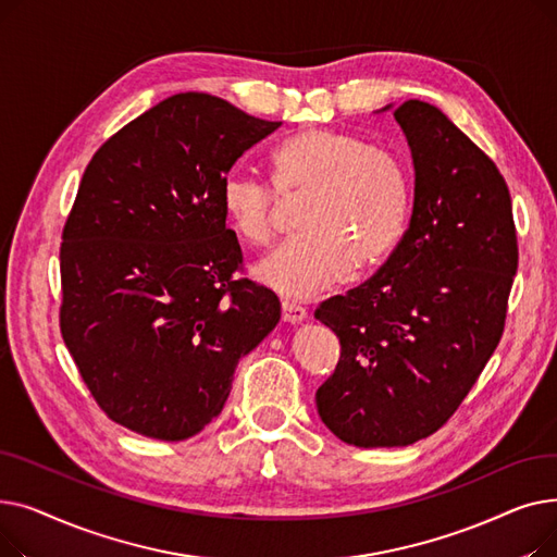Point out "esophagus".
Wrapping results in <instances>:
<instances>
[{"mask_svg":"<svg viewBox=\"0 0 557 557\" xmlns=\"http://www.w3.org/2000/svg\"><path fill=\"white\" fill-rule=\"evenodd\" d=\"M307 315H309V313H307L305 307H300V305H296V302H288V300L282 302V320H284V323L300 325V323H305Z\"/></svg>","mask_w":557,"mask_h":557,"instance_id":"obj_1","label":"esophagus"}]
</instances>
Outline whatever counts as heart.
I'll use <instances>...</instances> for the list:
<instances>
[{"label": "heart", "mask_w": 557, "mask_h": 557, "mask_svg": "<svg viewBox=\"0 0 557 557\" xmlns=\"http://www.w3.org/2000/svg\"><path fill=\"white\" fill-rule=\"evenodd\" d=\"M271 164L280 194H307V200L298 216L302 234L255 267L263 286L290 298L313 296L336 284L349 261L368 271L397 246L411 208V183L393 153L359 135L313 126L277 144ZM219 202L246 244L273 239L280 198L255 173H225Z\"/></svg>", "instance_id": "1"}]
</instances>
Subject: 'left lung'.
I'll return each instance as SVG.
<instances>
[{"instance_id": "1", "label": "left lung", "mask_w": 557, "mask_h": 557, "mask_svg": "<svg viewBox=\"0 0 557 557\" xmlns=\"http://www.w3.org/2000/svg\"><path fill=\"white\" fill-rule=\"evenodd\" d=\"M393 116L413 158L411 223L366 284L313 313L341 341L318 416L366 449L413 445L454 416L499 345L517 273L499 169L426 101Z\"/></svg>"}]
</instances>
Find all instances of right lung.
Returning a JSON list of instances; mask_svg holds the SVG:
<instances>
[{
    "instance_id": "1",
    "label": "right lung",
    "mask_w": 557,
    "mask_h": 557,
    "mask_svg": "<svg viewBox=\"0 0 557 557\" xmlns=\"http://www.w3.org/2000/svg\"><path fill=\"white\" fill-rule=\"evenodd\" d=\"M280 126L173 95L87 164L63 230L61 332L116 424L169 443L200 433L280 323L273 290L234 277L242 248L219 202L223 175Z\"/></svg>"
}]
</instances>
